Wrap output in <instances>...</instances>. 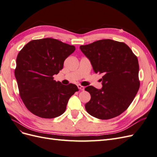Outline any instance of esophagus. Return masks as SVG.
Masks as SVG:
<instances>
[{"mask_svg":"<svg viewBox=\"0 0 157 157\" xmlns=\"http://www.w3.org/2000/svg\"><path fill=\"white\" fill-rule=\"evenodd\" d=\"M77 87H78V89L81 90H84V87L82 86H81V85H80V84H78V85H77Z\"/></svg>","mask_w":157,"mask_h":157,"instance_id":"obj_1","label":"esophagus"}]
</instances>
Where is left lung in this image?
I'll use <instances>...</instances> for the list:
<instances>
[{
	"label": "left lung",
	"mask_w": 157,
	"mask_h": 157,
	"mask_svg": "<svg viewBox=\"0 0 157 157\" xmlns=\"http://www.w3.org/2000/svg\"><path fill=\"white\" fill-rule=\"evenodd\" d=\"M80 48L90 61L96 73L102 74L101 89L85 88L91 96L86 111L99 119L120 115L130 106L138 92L139 63L136 56L124 42L103 39Z\"/></svg>",
	"instance_id": "8db88e82"
}]
</instances>
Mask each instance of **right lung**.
<instances>
[{"label": "right lung", "instance_id": "right-lung-1", "mask_svg": "<svg viewBox=\"0 0 157 157\" xmlns=\"http://www.w3.org/2000/svg\"><path fill=\"white\" fill-rule=\"evenodd\" d=\"M75 47L52 38L33 40L19 52L14 71L20 96L30 112L44 118L65 111L71 96L78 91L75 84L63 85L53 76Z\"/></svg>", "mask_w": 157, "mask_h": 157}]
</instances>
